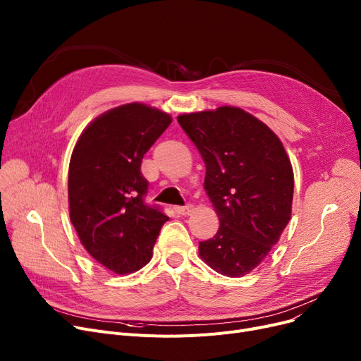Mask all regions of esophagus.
Returning a JSON list of instances; mask_svg holds the SVG:
<instances>
[{
	"mask_svg": "<svg viewBox=\"0 0 361 361\" xmlns=\"http://www.w3.org/2000/svg\"><path fill=\"white\" fill-rule=\"evenodd\" d=\"M174 211H176V214H178V215H190L192 214V211H193V207H192V204H185V206H176L174 207Z\"/></svg>",
	"mask_w": 361,
	"mask_h": 361,
	"instance_id": "1",
	"label": "esophagus"
}]
</instances>
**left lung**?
<instances>
[{
    "label": "left lung",
    "mask_w": 361,
    "mask_h": 361,
    "mask_svg": "<svg viewBox=\"0 0 361 361\" xmlns=\"http://www.w3.org/2000/svg\"><path fill=\"white\" fill-rule=\"evenodd\" d=\"M206 165L204 190L219 218L199 255L225 276H244L268 256L291 218L294 174L275 133L252 114L219 106L178 116Z\"/></svg>",
    "instance_id": "8db88e82"
}]
</instances>
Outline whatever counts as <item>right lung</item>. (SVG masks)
Instances as JSON below:
<instances>
[{"label":"right lung","mask_w":361,"mask_h":361,"mask_svg":"<svg viewBox=\"0 0 361 361\" xmlns=\"http://www.w3.org/2000/svg\"><path fill=\"white\" fill-rule=\"evenodd\" d=\"M166 112L133 102L94 118L75 143L68 168L70 219L87 253L118 275L139 271L168 216L145 203L140 165L171 124Z\"/></svg>","instance_id":"1"}]
</instances>
